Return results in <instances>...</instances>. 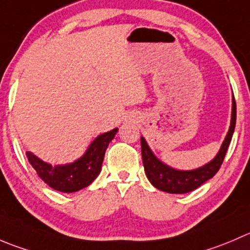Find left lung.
<instances>
[{
  "instance_id": "8db88e82",
  "label": "left lung",
  "mask_w": 250,
  "mask_h": 250,
  "mask_svg": "<svg viewBox=\"0 0 250 250\" xmlns=\"http://www.w3.org/2000/svg\"><path fill=\"white\" fill-rule=\"evenodd\" d=\"M234 127H236V101H234V96L232 95L231 125H229V132L225 137V140L222 142L219 152L208 164L203 165L198 168L186 169V171L173 168V167L162 162L160 159H157L147 145L145 138L142 137L140 138V144H142L143 165H144L145 174H146L150 183L157 189L171 193V194H184V193H189L199 188L203 183L212 178L219 171L227 149L229 146V143H231Z\"/></svg>"
}]
</instances>
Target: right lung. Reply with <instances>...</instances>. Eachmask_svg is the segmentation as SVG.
Returning <instances> with one entry per match:
<instances>
[{
    "mask_svg": "<svg viewBox=\"0 0 250 250\" xmlns=\"http://www.w3.org/2000/svg\"><path fill=\"white\" fill-rule=\"evenodd\" d=\"M118 128L98 135L83 155L76 161L64 165H51L43 161L31 151L26 157L38 176L52 189L62 193H73L90 186L99 176L103 166L105 151L111 140L115 138Z\"/></svg>",
    "mask_w": 250,
    "mask_h": 250,
    "instance_id": "add662e5",
    "label": "right lung"
}]
</instances>
